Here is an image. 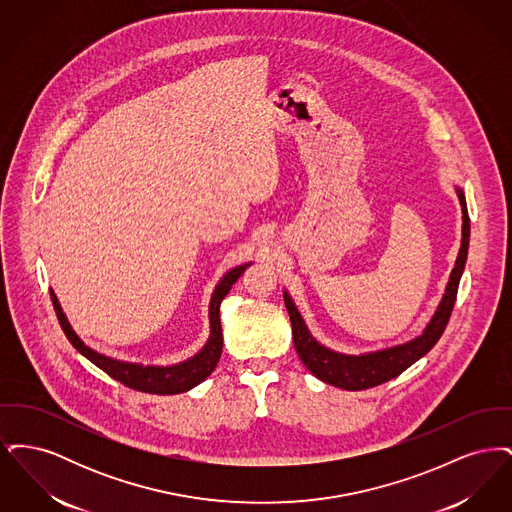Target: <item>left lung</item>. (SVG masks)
<instances>
[{"label": "left lung", "instance_id": "left-lung-1", "mask_svg": "<svg viewBox=\"0 0 512 512\" xmlns=\"http://www.w3.org/2000/svg\"><path fill=\"white\" fill-rule=\"evenodd\" d=\"M457 195H459V201L463 207V242L459 249V257H457L455 268L451 270V276H449L445 293L441 297L438 311L434 313L430 324L418 338L407 341L403 345H395V347H388V349L374 351V353H365V355L336 353V351L320 345L311 336L297 307L293 305L292 297L288 295V292H284V303H286V309H288L290 320H292L295 351H297L299 359L303 361V365L307 366L318 380L341 388V390H368V388L380 386L391 378L399 376L403 370L414 365L420 357H424L438 343L447 322H449V317L453 313V307H455L459 282H461L464 265H466L468 242H470V219H468L466 199H464L461 188H457Z\"/></svg>", "mask_w": 512, "mask_h": 512}]
</instances>
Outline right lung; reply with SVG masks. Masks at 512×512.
I'll return each mask as SVG.
<instances>
[{"label":"right lung","mask_w":512,"mask_h":512,"mask_svg":"<svg viewBox=\"0 0 512 512\" xmlns=\"http://www.w3.org/2000/svg\"><path fill=\"white\" fill-rule=\"evenodd\" d=\"M247 267H249V263L242 265V267L232 268L230 272H226L222 276L219 286L215 288L213 297H211V305H209L211 336H209V340L205 343V347L197 355H194L188 361H184V363H180V365L144 366L134 365V363H122V361L105 357V355H101L98 351L90 349L84 341L74 334L69 320L61 311V305H59L55 293H49H51L53 309H55V315L59 318V324H61L65 336L73 343V347L78 353H82L86 359H90L105 374H109L113 380L121 382L130 390L155 393V395H174V393L192 390L197 384H201L215 370V366L219 363L220 353H222L220 303L230 292L232 284L238 282V278L244 274V270Z\"/></svg>","instance_id":"right-lung-1"}]
</instances>
